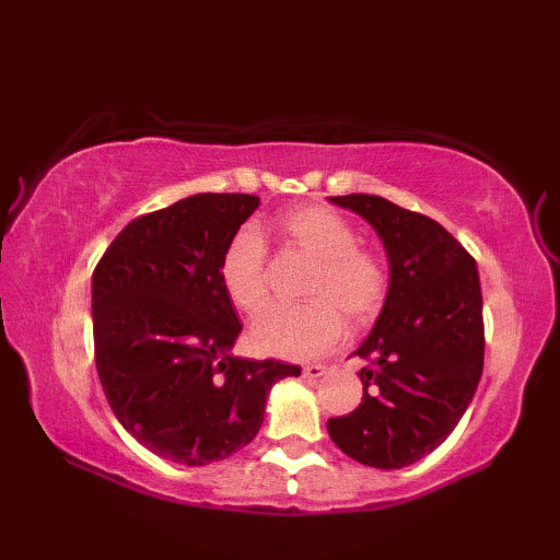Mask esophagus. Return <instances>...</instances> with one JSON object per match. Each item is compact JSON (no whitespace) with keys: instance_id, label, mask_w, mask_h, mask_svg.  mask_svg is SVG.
<instances>
[{"instance_id":"obj_1","label":"esophagus","mask_w":560,"mask_h":560,"mask_svg":"<svg viewBox=\"0 0 560 560\" xmlns=\"http://www.w3.org/2000/svg\"><path fill=\"white\" fill-rule=\"evenodd\" d=\"M303 375H305V377H311V380L323 377V375H327V365H319V363L305 365V368H303Z\"/></svg>"}]
</instances>
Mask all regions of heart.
Instances as JSON below:
<instances>
[{"instance_id":"heart-1","label":"heart","mask_w":560,"mask_h":560,"mask_svg":"<svg viewBox=\"0 0 560 560\" xmlns=\"http://www.w3.org/2000/svg\"><path fill=\"white\" fill-rule=\"evenodd\" d=\"M281 241L315 259L305 287V305H269L261 311L249 337L279 359H315L335 349L343 335V317L363 327L380 313L389 291L385 257L359 245L353 225L325 207H301L279 221ZM219 281L231 303L255 313L267 299V247L261 237L243 229L225 243L219 259Z\"/></svg>"}]
</instances>
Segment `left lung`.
Wrapping results in <instances>:
<instances>
[{
    "mask_svg": "<svg viewBox=\"0 0 560 560\" xmlns=\"http://www.w3.org/2000/svg\"><path fill=\"white\" fill-rule=\"evenodd\" d=\"M373 225L389 261V291L353 355L363 399L327 421L351 459L401 469L455 431L483 371L481 283L474 257L438 221L377 195L329 197Z\"/></svg>",
    "mask_w": 560,
    "mask_h": 560,
    "instance_id": "left-lung-1",
    "label": "left lung"
}]
</instances>
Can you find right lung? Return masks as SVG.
<instances>
[{
    "label": "right lung",
    "mask_w": 560,
    "mask_h": 560,
    "mask_svg": "<svg viewBox=\"0 0 560 560\" xmlns=\"http://www.w3.org/2000/svg\"><path fill=\"white\" fill-rule=\"evenodd\" d=\"M255 195H192L129 221L93 271V347L117 421L175 464L201 467L245 447L265 421L281 361L231 353L241 319L219 281L225 243Z\"/></svg>",
    "instance_id": "right-lung-1"
}]
</instances>
